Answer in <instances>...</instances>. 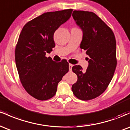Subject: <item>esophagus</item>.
<instances>
[{"label":"esophagus","mask_w":130,"mask_h":130,"mask_svg":"<svg viewBox=\"0 0 130 130\" xmlns=\"http://www.w3.org/2000/svg\"><path fill=\"white\" fill-rule=\"evenodd\" d=\"M73 64H71V63H70L69 64V70H70V71H72V67H73Z\"/></svg>","instance_id":"34e87169"}]
</instances>
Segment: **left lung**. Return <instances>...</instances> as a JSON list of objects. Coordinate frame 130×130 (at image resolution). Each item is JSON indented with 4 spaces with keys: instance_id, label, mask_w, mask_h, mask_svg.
<instances>
[{
    "instance_id": "8db88e82",
    "label": "left lung",
    "mask_w": 130,
    "mask_h": 130,
    "mask_svg": "<svg viewBox=\"0 0 130 130\" xmlns=\"http://www.w3.org/2000/svg\"><path fill=\"white\" fill-rule=\"evenodd\" d=\"M72 16L83 31L80 48L89 59L85 72L80 65L73 67L77 80L71 89L76 97L87 101L103 93L114 76L117 62L116 38L111 28L95 13L74 10Z\"/></svg>"
}]
</instances>
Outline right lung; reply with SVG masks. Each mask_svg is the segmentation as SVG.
<instances>
[{
  "instance_id": "add662e5",
  "label": "right lung",
  "mask_w": 130,
  "mask_h": 130,
  "mask_svg": "<svg viewBox=\"0 0 130 130\" xmlns=\"http://www.w3.org/2000/svg\"><path fill=\"white\" fill-rule=\"evenodd\" d=\"M73 9L43 13L27 22L15 48V62L19 79L26 91L38 100L56 95L58 83L69 71L66 59L60 62L46 56L55 47L54 34L70 18Z\"/></svg>"
}]
</instances>
